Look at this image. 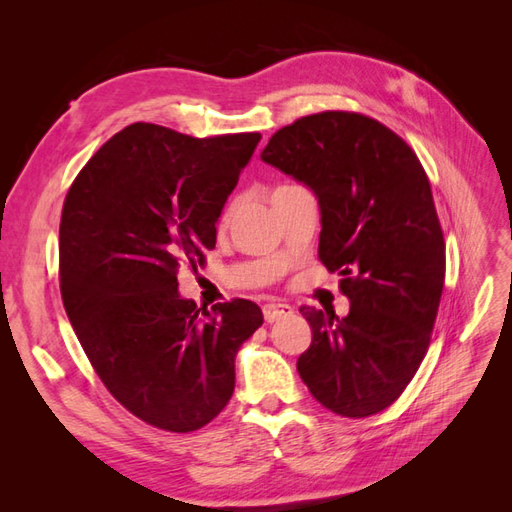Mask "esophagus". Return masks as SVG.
Listing matches in <instances>:
<instances>
[{"instance_id": "1", "label": "esophagus", "mask_w": 512, "mask_h": 512, "mask_svg": "<svg viewBox=\"0 0 512 512\" xmlns=\"http://www.w3.org/2000/svg\"><path fill=\"white\" fill-rule=\"evenodd\" d=\"M262 314H265L267 322H275V320H280L284 316H290L292 307L288 303H282V301H273V303H267L265 307H262Z\"/></svg>"}]
</instances>
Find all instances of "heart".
I'll use <instances>...</instances> for the list:
<instances>
[{
  "mask_svg": "<svg viewBox=\"0 0 512 512\" xmlns=\"http://www.w3.org/2000/svg\"><path fill=\"white\" fill-rule=\"evenodd\" d=\"M232 209H235V203H230L226 209H224V213H222V222H226L228 218H230V213H232Z\"/></svg>",
  "mask_w": 512,
  "mask_h": 512,
  "instance_id": "b5f03b06",
  "label": "heart"
}]
</instances>
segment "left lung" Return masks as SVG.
I'll return each mask as SVG.
<instances>
[{"label": "left lung", "mask_w": 512, "mask_h": 512, "mask_svg": "<svg viewBox=\"0 0 512 512\" xmlns=\"http://www.w3.org/2000/svg\"><path fill=\"white\" fill-rule=\"evenodd\" d=\"M260 158L316 194L318 258L350 299L344 318L299 309L312 327L299 376L335 414H378L425 359L442 297L444 237L425 170L404 138L348 111L297 119Z\"/></svg>", "instance_id": "left-lung-1"}]
</instances>
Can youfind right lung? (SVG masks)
<instances>
[{
    "mask_svg": "<svg viewBox=\"0 0 512 512\" xmlns=\"http://www.w3.org/2000/svg\"><path fill=\"white\" fill-rule=\"evenodd\" d=\"M258 132L194 138L132 123L74 179L59 224V288L96 374L141 421L175 433L218 416L260 307L211 309L179 294L177 271L215 247V224Z\"/></svg>",
    "mask_w": 512,
    "mask_h": 512,
    "instance_id": "obj_1",
    "label": "right lung"
}]
</instances>
